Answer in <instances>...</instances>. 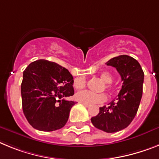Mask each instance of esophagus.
Here are the masks:
<instances>
[{
	"instance_id": "34e87169",
	"label": "esophagus",
	"mask_w": 159,
	"mask_h": 159,
	"mask_svg": "<svg viewBox=\"0 0 159 159\" xmlns=\"http://www.w3.org/2000/svg\"><path fill=\"white\" fill-rule=\"evenodd\" d=\"M83 105L85 106V107H89V106H90L89 105H87V104H83Z\"/></svg>"
}]
</instances>
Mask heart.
Returning <instances> with one entry per match:
<instances>
[{
  "label": "heart",
  "mask_w": 159,
  "mask_h": 159,
  "mask_svg": "<svg viewBox=\"0 0 159 159\" xmlns=\"http://www.w3.org/2000/svg\"><path fill=\"white\" fill-rule=\"evenodd\" d=\"M101 80L105 83V86L103 89L106 90L111 91L113 89V86L111 83L113 82L114 78L113 76L108 72H102L100 74ZM74 87L76 89H81L85 87L86 85V79L84 76H79L74 80ZM76 100L79 102L87 105H93L96 103L103 102L106 100V96L105 93H94L90 91L84 90L78 92L75 95Z\"/></svg>",
  "instance_id": "obj_1"
}]
</instances>
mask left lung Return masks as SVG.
<instances>
[{
  "mask_svg": "<svg viewBox=\"0 0 159 159\" xmlns=\"http://www.w3.org/2000/svg\"><path fill=\"white\" fill-rule=\"evenodd\" d=\"M113 66L123 81L117 100L99 108L98 114L91 118L95 127L107 133L125 129L133 121L143 96L144 73L137 60L128 55H120L106 63Z\"/></svg>",
  "mask_w": 159,
  "mask_h": 159,
  "instance_id": "1",
  "label": "left lung"
}]
</instances>
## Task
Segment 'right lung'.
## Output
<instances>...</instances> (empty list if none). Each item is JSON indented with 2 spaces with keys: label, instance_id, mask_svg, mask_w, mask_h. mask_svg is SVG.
<instances>
[{
  "label": "right lung",
  "instance_id": "add662e5",
  "mask_svg": "<svg viewBox=\"0 0 159 159\" xmlns=\"http://www.w3.org/2000/svg\"><path fill=\"white\" fill-rule=\"evenodd\" d=\"M74 78L68 70L55 62L38 60L23 73L20 86L22 109L29 123L38 130L53 131L68 121L74 101Z\"/></svg>",
  "mask_w": 159,
  "mask_h": 159
}]
</instances>
